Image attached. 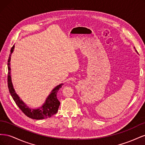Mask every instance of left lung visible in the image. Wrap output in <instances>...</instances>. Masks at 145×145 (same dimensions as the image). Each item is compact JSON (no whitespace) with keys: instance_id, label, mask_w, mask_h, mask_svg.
<instances>
[{"instance_id":"left-lung-1","label":"left lung","mask_w":145,"mask_h":145,"mask_svg":"<svg viewBox=\"0 0 145 145\" xmlns=\"http://www.w3.org/2000/svg\"><path fill=\"white\" fill-rule=\"evenodd\" d=\"M135 51H136V50H135Z\"/></svg>"}]
</instances>
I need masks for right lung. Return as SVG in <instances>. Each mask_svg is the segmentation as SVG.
<instances>
[{"label": "right lung", "instance_id": "add662e5", "mask_svg": "<svg viewBox=\"0 0 145 145\" xmlns=\"http://www.w3.org/2000/svg\"><path fill=\"white\" fill-rule=\"evenodd\" d=\"M14 45H13L11 49V53L10 54L9 59L8 60V87L12 97L15 102L16 104L18 106L20 110L22 111L27 117L36 120H41L43 118H47L52 117L57 112L58 109L60 105V102L57 97V94L59 89L62 88L63 84H60L57 86L55 88L51 91L50 94L48 95L45 103L43 106L38 109H30L26 105L19 97L15 93L13 88L11 78V68H10V59L11 54L13 52Z\"/></svg>", "mask_w": 145, "mask_h": 145}]
</instances>
